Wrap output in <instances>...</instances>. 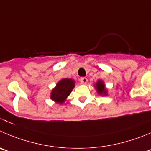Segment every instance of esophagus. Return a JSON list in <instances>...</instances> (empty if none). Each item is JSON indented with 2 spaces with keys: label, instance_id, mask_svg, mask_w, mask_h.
Returning a JSON list of instances; mask_svg holds the SVG:
<instances>
[{
  "label": "esophagus",
  "instance_id": "obj_1",
  "mask_svg": "<svg viewBox=\"0 0 151 151\" xmlns=\"http://www.w3.org/2000/svg\"><path fill=\"white\" fill-rule=\"evenodd\" d=\"M80 82L83 84H86V83L88 82V79L86 77H81L80 78Z\"/></svg>",
  "mask_w": 151,
  "mask_h": 151
}]
</instances>
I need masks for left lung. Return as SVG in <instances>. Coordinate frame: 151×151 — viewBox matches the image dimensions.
<instances>
[{
    "label": "left lung",
    "mask_w": 151,
    "mask_h": 151,
    "mask_svg": "<svg viewBox=\"0 0 151 151\" xmlns=\"http://www.w3.org/2000/svg\"><path fill=\"white\" fill-rule=\"evenodd\" d=\"M95 88H96L97 91L99 95H107V91L105 88V85H104V81L102 80H98V82L95 84Z\"/></svg>",
    "instance_id": "8db88e82"
}]
</instances>
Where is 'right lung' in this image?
Returning <instances> with one entry per match:
<instances>
[{"label": "right lung", "mask_w": 151, "mask_h": 151, "mask_svg": "<svg viewBox=\"0 0 151 151\" xmlns=\"http://www.w3.org/2000/svg\"><path fill=\"white\" fill-rule=\"evenodd\" d=\"M74 81L72 79H63L60 80L56 86L52 90L50 93V98L55 102L63 104L65 102L67 97L71 94L74 88Z\"/></svg>", "instance_id": "obj_1"}]
</instances>
